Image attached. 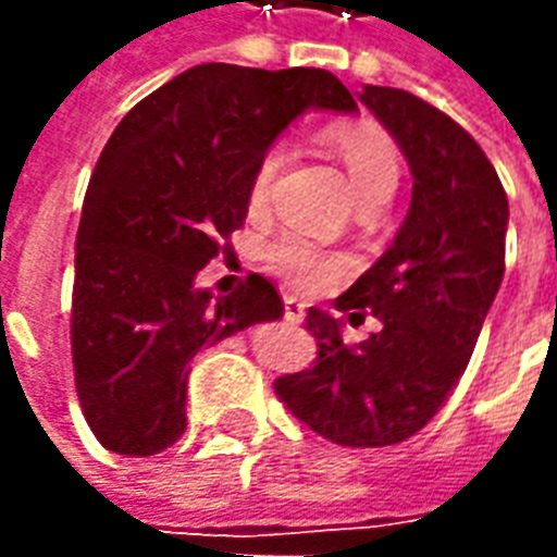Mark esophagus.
Masks as SVG:
<instances>
[{
    "label": "esophagus",
    "instance_id": "1",
    "mask_svg": "<svg viewBox=\"0 0 557 557\" xmlns=\"http://www.w3.org/2000/svg\"><path fill=\"white\" fill-rule=\"evenodd\" d=\"M283 310H286V322H292V325H298V322H304V315H307V307H304L298 298H286L283 301Z\"/></svg>",
    "mask_w": 557,
    "mask_h": 557
}]
</instances>
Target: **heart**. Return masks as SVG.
<instances>
[{"label": "heart", "mask_w": 557, "mask_h": 557, "mask_svg": "<svg viewBox=\"0 0 557 557\" xmlns=\"http://www.w3.org/2000/svg\"><path fill=\"white\" fill-rule=\"evenodd\" d=\"M334 154L346 170L351 190L358 199L375 194V190H387L397 187L399 178V154L394 139L387 137L382 127L375 125H339L331 131L327 137ZM280 163H283V151L280 148H268L250 182V206H262L271 194V182L277 175ZM268 262L277 271L280 277H286L292 286L298 289H315L322 286L339 262L325 250H319L310 238L304 235H280L277 242L268 247Z\"/></svg>", "instance_id": "1"}]
</instances>
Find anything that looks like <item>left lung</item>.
Segmentation results:
<instances>
[{"instance_id": "1", "label": "left lung", "mask_w": 557, "mask_h": 557, "mask_svg": "<svg viewBox=\"0 0 557 557\" xmlns=\"http://www.w3.org/2000/svg\"><path fill=\"white\" fill-rule=\"evenodd\" d=\"M409 160L411 206L397 238L343 292L339 313L363 310L382 331L343 343V319L310 307L313 370L280 375L277 397L343 447H387L420 432L466 373L504 277L507 194L474 137L411 91L358 95Z\"/></svg>"}]
</instances>
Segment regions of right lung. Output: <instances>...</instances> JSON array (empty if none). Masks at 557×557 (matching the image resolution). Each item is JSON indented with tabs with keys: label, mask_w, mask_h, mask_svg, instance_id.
<instances>
[{
	"label": "right lung",
	"mask_w": 557,
	"mask_h": 557,
	"mask_svg": "<svg viewBox=\"0 0 557 557\" xmlns=\"http://www.w3.org/2000/svg\"><path fill=\"white\" fill-rule=\"evenodd\" d=\"M307 110L358 103L322 67L208 62L151 91L113 131L83 199L71 310L79 406L107 450L172 447L187 430L196 355L283 315L259 274L218 298L196 274L242 230L259 160Z\"/></svg>",
	"instance_id": "obj_1"
}]
</instances>
